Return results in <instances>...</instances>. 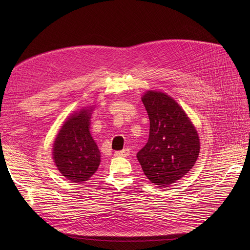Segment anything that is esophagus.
<instances>
[{
    "label": "esophagus",
    "instance_id": "esophagus-1",
    "mask_svg": "<svg viewBox=\"0 0 250 250\" xmlns=\"http://www.w3.org/2000/svg\"><path fill=\"white\" fill-rule=\"evenodd\" d=\"M115 155H116V156H121V157H125V156L129 155V149H128V148H125V149H123V150L116 151V152H115Z\"/></svg>",
    "mask_w": 250,
    "mask_h": 250
}]
</instances>
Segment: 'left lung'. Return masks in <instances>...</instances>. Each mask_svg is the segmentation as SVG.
<instances>
[{
	"mask_svg": "<svg viewBox=\"0 0 250 250\" xmlns=\"http://www.w3.org/2000/svg\"><path fill=\"white\" fill-rule=\"evenodd\" d=\"M142 103L149 118V138L136 157L151 183L168 187L194 166L200 139L186 113L169 96L148 91Z\"/></svg>",
	"mask_w": 250,
	"mask_h": 250,
	"instance_id": "left-lung-1",
	"label": "left lung"
}]
</instances>
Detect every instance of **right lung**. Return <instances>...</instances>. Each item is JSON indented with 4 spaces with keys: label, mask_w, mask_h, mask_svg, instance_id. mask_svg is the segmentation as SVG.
Segmentation results:
<instances>
[{
    "label": "right lung",
    "mask_w": 250,
    "mask_h": 250,
    "mask_svg": "<svg viewBox=\"0 0 250 250\" xmlns=\"http://www.w3.org/2000/svg\"><path fill=\"white\" fill-rule=\"evenodd\" d=\"M90 111L83 110L63 125L53 146V159L68 180L81 183L97 171L100 150L90 134Z\"/></svg>",
    "instance_id": "add662e5"
}]
</instances>
